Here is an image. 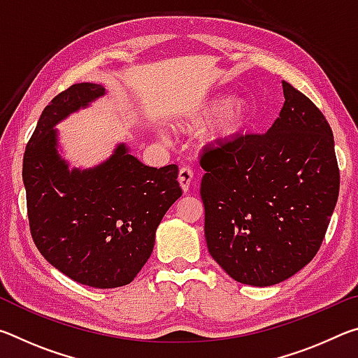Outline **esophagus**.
<instances>
[{
  "label": "esophagus",
  "instance_id": "34e87169",
  "mask_svg": "<svg viewBox=\"0 0 358 358\" xmlns=\"http://www.w3.org/2000/svg\"><path fill=\"white\" fill-rule=\"evenodd\" d=\"M178 181H180V186L181 189L185 192L189 191V187L194 181V173L189 167H181L180 172H178Z\"/></svg>",
  "mask_w": 358,
  "mask_h": 358
}]
</instances>
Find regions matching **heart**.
Instances as JSON below:
<instances>
[{"instance_id": "1", "label": "heart", "mask_w": 358, "mask_h": 358, "mask_svg": "<svg viewBox=\"0 0 358 358\" xmlns=\"http://www.w3.org/2000/svg\"><path fill=\"white\" fill-rule=\"evenodd\" d=\"M252 118V104L243 94L211 96L175 120V126L186 132L203 131L202 141L208 147H224L243 136Z\"/></svg>"}]
</instances>
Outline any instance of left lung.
<instances>
[{
	"label": "left lung",
	"instance_id": "left-lung-1",
	"mask_svg": "<svg viewBox=\"0 0 358 358\" xmlns=\"http://www.w3.org/2000/svg\"><path fill=\"white\" fill-rule=\"evenodd\" d=\"M284 106L264 136H240L202 156L208 252L248 286L286 281L316 256L339 192L330 124L282 80Z\"/></svg>",
	"mask_w": 358,
	"mask_h": 358
}]
</instances>
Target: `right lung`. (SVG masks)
I'll return each mask as SVG.
<instances>
[{"label": "right lung", "mask_w": 358, "mask_h": 358, "mask_svg": "<svg viewBox=\"0 0 358 358\" xmlns=\"http://www.w3.org/2000/svg\"><path fill=\"white\" fill-rule=\"evenodd\" d=\"M107 92L77 83L53 98L23 156L29 229L39 252L96 289L129 284L153 252L156 229L181 196L178 167H148L124 142L93 167H71L57 124Z\"/></svg>", "instance_id": "right-lung-1"}]
</instances>
